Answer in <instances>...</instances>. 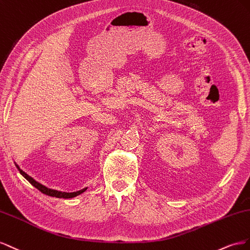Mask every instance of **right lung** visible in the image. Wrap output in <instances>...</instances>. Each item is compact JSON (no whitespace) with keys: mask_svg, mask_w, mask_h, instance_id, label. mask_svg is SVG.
Returning <instances> with one entry per match:
<instances>
[{"mask_svg":"<svg viewBox=\"0 0 250 250\" xmlns=\"http://www.w3.org/2000/svg\"><path fill=\"white\" fill-rule=\"evenodd\" d=\"M17 166V165H16ZM17 167H18V169L20 170V173L22 174V176L24 177V178H26V179L29 181L34 188H37L40 191H42V194H45V195H47V196H50V197H55V198H63V199H70V198H74V197H76V196H78V195H81V194H83V192L87 189V188H83V189H81V190H78V191H73V192H66V191H60V190H56V189H51V188H46L45 185H42V184H41V183H39L38 181H35L33 178H31L29 175H27L24 170H22L21 169L20 167H19V166H17Z\"/></svg>","mask_w":250,"mask_h":250,"instance_id":"1","label":"right lung"}]
</instances>
